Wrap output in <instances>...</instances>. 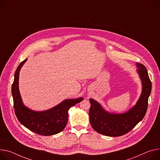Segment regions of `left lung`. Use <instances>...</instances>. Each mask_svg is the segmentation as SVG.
Returning <instances> with one entry per match:
<instances>
[{
	"mask_svg": "<svg viewBox=\"0 0 160 160\" xmlns=\"http://www.w3.org/2000/svg\"><path fill=\"white\" fill-rule=\"evenodd\" d=\"M137 72L142 82V92L136 104L124 113H115L107 111L99 103L90 98L89 115L91 124L98 133L108 137H119L130 132L144 118L151 92L152 83L146 68L136 63Z\"/></svg>",
	"mask_w": 160,
	"mask_h": 160,
	"instance_id": "1",
	"label": "left lung"
}]
</instances>
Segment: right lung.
<instances>
[{"label":"right lung","instance_id":"add662e5","mask_svg":"<svg viewBox=\"0 0 160 160\" xmlns=\"http://www.w3.org/2000/svg\"><path fill=\"white\" fill-rule=\"evenodd\" d=\"M27 60L19 64L14 72L11 88L17 118L25 128L40 135L50 136L59 133L66 126L69 109L83 101V98L66 99L53 108L44 111H35L27 107L23 103L18 86L20 71Z\"/></svg>","mask_w":160,"mask_h":160}]
</instances>
